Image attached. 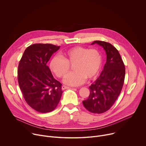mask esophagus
<instances>
[{
	"instance_id": "34e87169",
	"label": "esophagus",
	"mask_w": 146,
	"mask_h": 146,
	"mask_svg": "<svg viewBox=\"0 0 146 146\" xmlns=\"http://www.w3.org/2000/svg\"><path fill=\"white\" fill-rule=\"evenodd\" d=\"M68 88H69V87H68V86H65V85H62V90H65V89H68Z\"/></svg>"
}]
</instances>
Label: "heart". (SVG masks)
Masks as SVG:
<instances>
[{
	"mask_svg": "<svg viewBox=\"0 0 146 146\" xmlns=\"http://www.w3.org/2000/svg\"><path fill=\"white\" fill-rule=\"evenodd\" d=\"M62 57L55 56L51 60V71L58 78H64L73 66L75 71L68 75L64 82L76 86L83 84L86 79L92 80L98 75L102 63L101 53L96 48L75 46L65 52Z\"/></svg>",
	"mask_w": 146,
	"mask_h": 146,
	"instance_id": "obj_1",
	"label": "heart"
}]
</instances>
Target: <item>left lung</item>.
Instances as JSON below:
<instances>
[{
	"instance_id": "1",
	"label": "left lung",
	"mask_w": 146,
	"mask_h": 146,
	"mask_svg": "<svg viewBox=\"0 0 146 146\" xmlns=\"http://www.w3.org/2000/svg\"><path fill=\"white\" fill-rule=\"evenodd\" d=\"M102 46L107 54V61L100 76L90 86L89 98L83 101L85 108L94 114L108 111L114 104L123 85L125 67L117 48L110 43L95 40Z\"/></svg>"
}]
</instances>
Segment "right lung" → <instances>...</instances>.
<instances>
[{
    "instance_id": "add662e5",
    "label": "right lung",
    "mask_w": 146,
    "mask_h": 146,
    "mask_svg": "<svg viewBox=\"0 0 146 146\" xmlns=\"http://www.w3.org/2000/svg\"><path fill=\"white\" fill-rule=\"evenodd\" d=\"M60 46L36 43L28 46L18 67V81L27 103L42 113L53 111L62 93V84L55 79L47 66Z\"/></svg>"
}]
</instances>
